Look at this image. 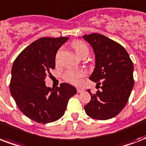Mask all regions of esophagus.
Masks as SVG:
<instances>
[{"label":"esophagus","mask_w":146,"mask_h":146,"mask_svg":"<svg viewBox=\"0 0 146 146\" xmlns=\"http://www.w3.org/2000/svg\"><path fill=\"white\" fill-rule=\"evenodd\" d=\"M76 90H77L78 93H81V92H82L84 91V89H82V88H80V87H78L77 89H76Z\"/></svg>","instance_id":"1"}]
</instances>
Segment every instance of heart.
I'll list each match as a JSON object with an SVG mask.
<instances>
[{"instance_id": "obj_1", "label": "heart", "mask_w": 146, "mask_h": 146, "mask_svg": "<svg viewBox=\"0 0 146 146\" xmlns=\"http://www.w3.org/2000/svg\"><path fill=\"white\" fill-rule=\"evenodd\" d=\"M72 47L79 56L82 57L85 55L88 56L89 54V48L86 43L81 40H75L72 43ZM86 71L83 70H68L65 72L64 75V79L67 82L72 84H79L82 78L86 76Z\"/></svg>"}]
</instances>
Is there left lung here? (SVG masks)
I'll return each instance as SVG.
<instances>
[{"instance_id": "obj_1", "label": "left lung", "mask_w": 146, "mask_h": 146, "mask_svg": "<svg viewBox=\"0 0 146 146\" xmlns=\"http://www.w3.org/2000/svg\"><path fill=\"white\" fill-rule=\"evenodd\" d=\"M96 54V67L89 80L100 84L101 90L91 95L85 105L86 113L96 120L117 116L127 104L134 85L133 64L123 47L106 36L92 33L82 36Z\"/></svg>"}]
</instances>
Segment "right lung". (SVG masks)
Here are the masks:
<instances>
[{"instance_id":"add662e5","label":"right lung","mask_w":146,"mask_h":146,"mask_svg":"<svg viewBox=\"0 0 146 146\" xmlns=\"http://www.w3.org/2000/svg\"><path fill=\"white\" fill-rule=\"evenodd\" d=\"M69 37L36 40L27 46L13 62L10 91L19 109L31 120L47 123L59 120L68 102L76 93L74 86L61 83L47 87L45 80L55 68V56Z\"/></svg>"}]
</instances>
